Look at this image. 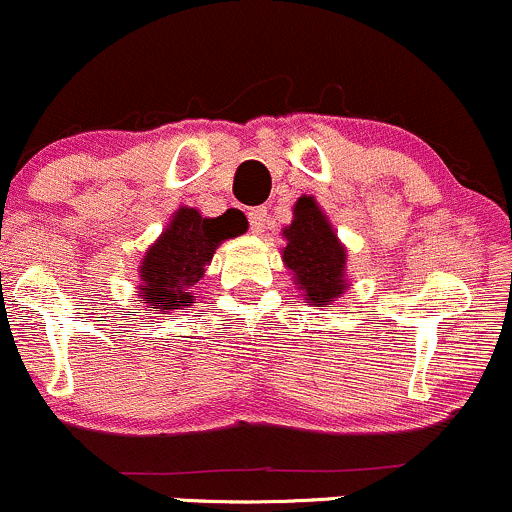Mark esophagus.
Returning <instances> with one entry per match:
<instances>
[{
  "instance_id": "obj_1",
  "label": "esophagus",
  "mask_w": 512,
  "mask_h": 512,
  "mask_svg": "<svg viewBox=\"0 0 512 512\" xmlns=\"http://www.w3.org/2000/svg\"><path fill=\"white\" fill-rule=\"evenodd\" d=\"M267 218H269V213H267L265 206H257V209H250V213H247V221H250L252 233H255V235L265 233Z\"/></svg>"
}]
</instances>
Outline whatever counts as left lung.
Returning <instances> with one entry per match:
<instances>
[{
  "label": "left lung",
  "mask_w": 512,
  "mask_h": 512,
  "mask_svg": "<svg viewBox=\"0 0 512 512\" xmlns=\"http://www.w3.org/2000/svg\"><path fill=\"white\" fill-rule=\"evenodd\" d=\"M284 265L294 272V284L308 306H330L347 291L345 245L320 211L313 196L294 204V221L284 228Z\"/></svg>",
  "instance_id": "left-lung-1"
}]
</instances>
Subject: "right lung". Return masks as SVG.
Wrapping results in <instances>:
<instances>
[{
	"mask_svg": "<svg viewBox=\"0 0 512 512\" xmlns=\"http://www.w3.org/2000/svg\"><path fill=\"white\" fill-rule=\"evenodd\" d=\"M240 230L235 213L204 218L189 206L174 211L170 226L162 230L140 262V301L162 313L192 306L194 284L204 277L216 247L240 235Z\"/></svg>",
	"mask_w": 512,
	"mask_h": 512,
	"instance_id": "obj_1",
	"label": "right lung"
}]
</instances>
